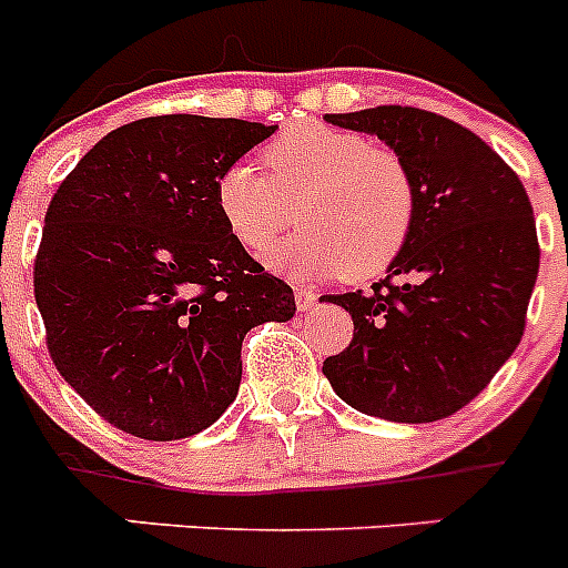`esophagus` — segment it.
<instances>
[{"mask_svg":"<svg viewBox=\"0 0 568 568\" xmlns=\"http://www.w3.org/2000/svg\"><path fill=\"white\" fill-rule=\"evenodd\" d=\"M315 301H318V295L313 293L310 287H295V307L298 310H310L315 307Z\"/></svg>","mask_w":568,"mask_h":568,"instance_id":"obj_1","label":"esophagus"}]
</instances>
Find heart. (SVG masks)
I'll return each instance as SVG.
<instances>
[{
  "label": "heart",
  "instance_id": "heart-1",
  "mask_svg": "<svg viewBox=\"0 0 568 568\" xmlns=\"http://www.w3.org/2000/svg\"><path fill=\"white\" fill-rule=\"evenodd\" d=\"M267 175L233 162L215 179V207L230 235L253 255L272 250L294 221L308 227L267 255L287 273H384L413 235L418 190L404 155L353 130L295 124L261 150Z\"/></svg>",
  "mask_w": 568,
  "mask_h": 568
}]
</instances>
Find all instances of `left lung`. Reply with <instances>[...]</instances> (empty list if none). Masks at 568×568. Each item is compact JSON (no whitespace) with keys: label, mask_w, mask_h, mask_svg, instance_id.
Here are the masks:
<instances>
[{"label":"left lung","mask_w":568,"mask_h":568,"mask_svg":"<svg viewBox=\"0 0 568 568\" xmlns=\"http://www.w3.org/2000/svg\"><path fill=\"white\" fill-rule=\"evenodd\" d=\"M404 155L418 190L413 235L369 293L324 295L353 341L324 361L358 413L429 424L484 393L524 338L540 244L518 173L471 130L420 108L327 113Z\"/></svg>","instance_id":"1"}]
</instances>
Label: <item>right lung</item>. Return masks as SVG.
Here are the masks:
<instances>
[{"label": "right lung", "mask_w": 568, "mask_h": 568, "mask_svg": "<svg viewBox=\"0 0 568 568\" xmlns=\"http://www.w3.org/2000/svg\"><path fill=\"white\" fill-rule=\"evenodd\" d=\"M273 133L148 115L104 135L50 199L33 261L44 344L115 429L144 440L207 429L239 393L247 329L293 318V287L215 207L219 173Z\"/></svg>", "instance_id": "obj_1"}]
</instances>
